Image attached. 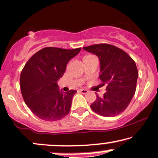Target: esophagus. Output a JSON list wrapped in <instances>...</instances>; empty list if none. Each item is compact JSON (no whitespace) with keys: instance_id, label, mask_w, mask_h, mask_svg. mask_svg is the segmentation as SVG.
<instances>
[{"instance_id":"esophagus-1","label":"esophagus","mask_w":158,"mask_h":158,"mask_svg":"<svg viewBox=\"0 0 158 158\" xmlns=\"http://www.w3.org/2000/svg\"><path fill=\"white\" fill-rule=\"evenodd\" d=\"M79 91H80V92L82 94H87V93L89 92V91L87 90H86V89H80V90H79Z\"/></svg>"}]
</instances>
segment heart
<instances>
[{
  "instance_id": "heart-1",
  "label": "heart",
  "mask_w": 158,
  "mask_h": 158,
  "mask_svg": "<svg viewBox=\"0 0 158 158\" xmlns=\"http://www.w3.org/2000/svg\"><path fill=\"white\" fill-rule=\"evenodd\" d=\"M92 56V55H86V56H85L84 58H86V57H89V56Z\"/></svg>"
}]
</instances>
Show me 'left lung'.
I'll list each match as a JSON object with an SVG mask.
<instances>
[{
	"label": "left lung",
	"instance_id": "1",
	"mask_svg": "<svg viewBox=\"0 0 158 158\" xmlns=\"http://www.w3.org/2000/svg\"><path fill=\"white\" fill-rule=\"evenodd\" d=\"M100 61L99 78L102 85H107L102 98L90 105L91 109L102 116L113 117L128 107L136 90L138 72L135 61L124 51L110 44H97L84 47Z\"/></svg>",
	"mask_w": 158,
	"mask_h": 158
}]
</instances>
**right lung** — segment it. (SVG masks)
I'll return each mask as SVG.
<instances>
[{"mask_svg": "<svg viewBox=\"0 0 158 158\" xmlns=\"http://www.w3.org/2000/svg\"><path fill=\"white\" fill-rule=\"evenodd\" d=\"M80 50L46 47L25 64L20 78L21 94L25 103L38 118L54 121L69 113L77 91L60 90L57 81L63 76L69 60Z\"/></svg>", "mask_w": 158, "mask_h": 158, "instance_id": "1", "label": "right lung"}]
</instances>
